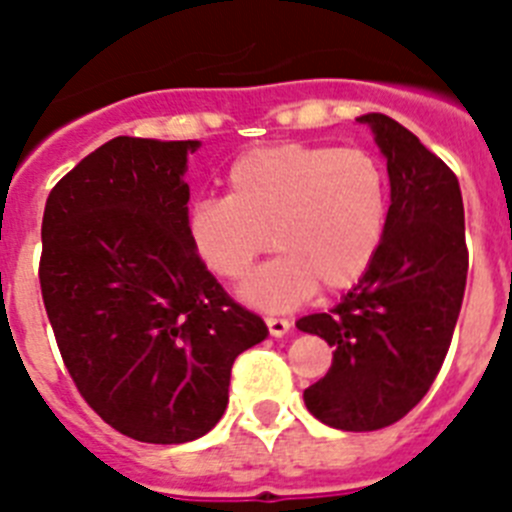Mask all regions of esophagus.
Returning <instances> with one entry per match:
<instances>
[{"instance_id": "1", "label": "esophagus", "mask_w": 512, "mask_h": 512, "mask_svg": "<svg viewBox=\"0 0 512 512\" xmlns=\"http://www.w3.org/2000/svg\"><path fill=\"white\" fill-rule=\"evenodd\" d=\"M266 328H269V333L274 338H282V336H287L289 328H292V323L284 318H266Z\"/></svg>"}]
</instances>
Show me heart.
<instances>
[{"label":"heart","mask_w":512,"mask_h":512,"mask_svg":"<svg viewBox=\"0 0 512 512\" xmlns=\"http://www.w3.org/2000/svg\"><path fill=\"white\" fill-rule=\"evenodd\" d=\"M387 217V176L372 153L279 143L235 158L228 197L194 202L187 230L207 269L228 282L246 277L271 238L279 259L248 279L243 297L292 310L318 287H354L377 259Z\"/></svg>","instance_id":"heart-1"}]
</instances>
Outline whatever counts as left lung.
<instances>
[{"label": "left lung", "mask_w": 512, "mask_h": 512, "mask_svg": "<svg viewBox=\"0 0 512 512\" xmlns=\"http://www.w3.org/2000/svg\"><path fill=\"white\" fill-rule=\"evenodd\" d=\"M356 120L372 128L387 158V233L359 284L297 328L333 346L328 374L305 390L307 410L359 433L397 423L431 390L464 300L469 251L454 171L392 117Z\"/></svg>", "instance_id": "8db88e82"}]
</instances>
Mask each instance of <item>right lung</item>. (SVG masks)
Returning <instances> with one entry per match:
<instances>
[{"label":"right lung","instance_id":"add662e5","mask_svg":"<svg viewBox=\"0 0 512 512\" xmlns=\"http://www.w3.org/2000/svg\"><path fill=\"white\" fill-rule=\"evenodd\" d=\"M200 140L112 138L51 189L40 292L63 364L122 436L187 443L228 408L235 356L269 336L189 241Z\"/></svg>","mask_w":512,"mask_h":512}]
</instances>
